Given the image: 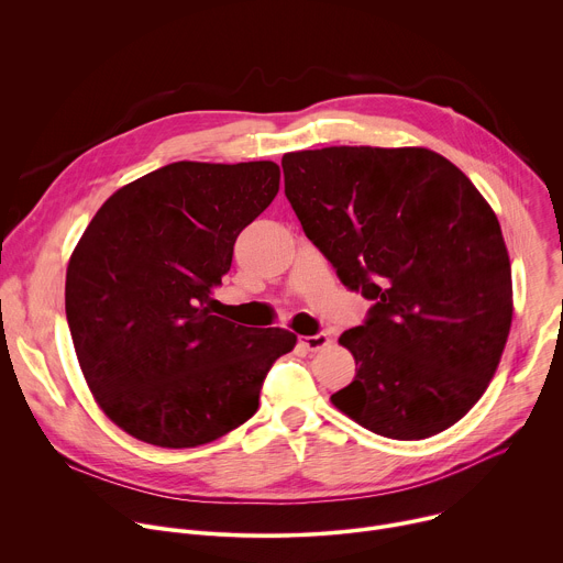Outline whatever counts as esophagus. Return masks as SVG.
<instances>
[{"mask_svg": "<svg viewBox=\"0 0 563 563\" xmlns=\"http://www.w3.org/2000/svg\"><path fill=\"white\" fill-rule=\"evenodd\" d=\"M302 345H305L309 352H320V350H325V347L330 345V336H328L325 332H318V334H313V336H305V339H302Z\"/></svg>", "mask_w": 563, "mask_h": 563, "instance_id": "esophagus-1", "label": "esophagus"}]
</instances>
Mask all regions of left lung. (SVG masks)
<instances>
[{
    "label": "left lung",
    "instance_id": "1",
    "mask_svg": "<svg viewBox=\"0 0 563 563\" xmlns=\"http://www.w3.org/2000/svg\"><path fill=\"white\" fill-rule=\"evenodd\" d=\"M283 174L305 235L374 302L339 339L358 369L332 404L387 439L448 430L486 391L512 323L495 211L430 148L296 151Z\"/></svg>",
    "mask_w": 563,
    "mask_h": 563
}]
</instances>
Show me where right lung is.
<instances>
[{"mask_svg": "<svg viewBox=\"0 0 563 563\" xmlns=\"http://www.w3.org/2000/svg\"><path fill=\"white\" fill-rule=\"evenodd\" d=\"M274 163H172L115 191L66 269L75 354L104 415L159 448H196L243 426L287 330L209 311L238 233L276 198Z\"/></svg>", "mask_w": 563, "mask_h": 563, "instance_id": "obj_1", "label": "right lung"}]
</instances>
